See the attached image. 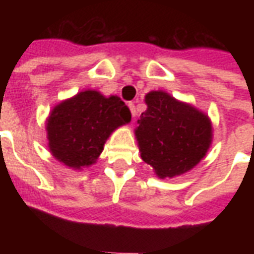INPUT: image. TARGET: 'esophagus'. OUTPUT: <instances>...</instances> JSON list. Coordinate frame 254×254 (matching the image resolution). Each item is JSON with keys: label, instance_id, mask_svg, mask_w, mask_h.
<instances>
[{"label": "esophagus", "instance_id": "obj_1", "mask_svg": "<svg viewBox=\"0 0 254 254\" xmlns=\"http://www.w3.org/2000/svg\"><path fill=\"white\" fill-rule=\"evenodd\" d=\"M127 106H129V110H130V113H132V117H136V107H134V103L130 102Z\"/></svg>", "mask_w": 254, "mask_h": 254}]
</instances>
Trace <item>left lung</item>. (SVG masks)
<instances>
[{
  "label": "left lung",
  "instance_id": "8db88e82",
  "mask_svg": "<svg viewBox=\"0 0 254 254\" xmlns=\"http://www.w3.org/2000/svg\"><path fill=\"white\" fill-rule=\"evenodd\" d=\"M148 109L136 129L141 158L160 178L193 169L205 156L212 127L205 114L162 91L145 96Z\"/></svg>",
  "mask_w": 254,
  "mask_h": 254
}]
</instances>
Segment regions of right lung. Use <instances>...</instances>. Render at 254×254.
<instances>
[{"label":"right lung","mask_w":254,"mask_h":254,"mask_svg":"<svg viewBox=\"0 0 254 254\" xmlns=\"http://www.w3.org/2000/svg\"><path fill=\"white\" fill-rule=\"evenodd\" d=\"M130 110L118 96L84 91L54 107L47 120L49 148L56 159L80 169L95 163L116 127L127 124Z\"/></svg>","instance_id":"add662e5"}]
</instances>
